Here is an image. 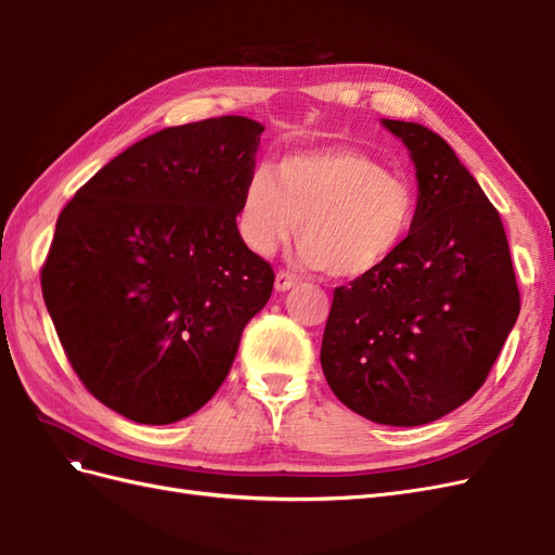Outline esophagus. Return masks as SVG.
Segmentation results:
<instances>
[{"label":"esophagus","instance_id":"obj_1","mask_svg":"<svg viewBox=\"0 0 555 555\" xmlns=\"http://www.w3.org/2000/svg\"><path fill=\"white\" fill-rule=\"evenodd\" d=\"M296 284V278L292 275V273H287V271H278V275H275V289L278 292H287V289H292Z\"/></svg>","mask_w":555,"mask_h":555}]
</instances>
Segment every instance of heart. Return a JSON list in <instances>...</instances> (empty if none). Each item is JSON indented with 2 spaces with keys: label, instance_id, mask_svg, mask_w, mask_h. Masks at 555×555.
<instances>
[{
  "label": "heart",
  "instance_id": "b5f03b06",
  "mask_svg": "<svg viewBox=\"0 0 555 555\" xmlns=\"http://www.w3.org/2000/svg\"><path fill=\"white\" fill-rule=\"evenodd\" d=\"M416 220L414 184L354 147L300 150L278 169L257 166L238 208L241 238L251 251L271 255L298 227L300 261L343 280L389 263Z\"/></svg>",
  "mask_w": 555,
  "mask_h": 555
}]
</instances>
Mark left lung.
Instances as JSON below:
<instances>
[{
    "label": "left lung",
    "instance_id": "left-lung-1",
    "mask_svg": "<svg viewBox=\"0 0 555 555\" xmlns=\"http://www.w3.org/2000/svg\"><path fill=\"white\" fill-rule=\"evenodd\" d=\"M382 122L414 159L418 220L389 263L333 289L319 359L349 410L422 426L481 389L520 294L500 215L449 143L422 125Z\"/></svg>",
    "mask_w": 555,
    "mask_h": 555
}]
</instances>
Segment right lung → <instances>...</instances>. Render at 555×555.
Masks as SVG:
<instances>
[{
	"label": "right lung",
	"instance_id": "add662e5",
	"mask_svg": "<svg viewBox=\"0 0 555 555\" xmlns=\"http://www.w3.org/2000/svg\"><path fill=\"white\" fill-rule=\"evenodd\" d=\"M263 127L162 129L94 173L57 217L41 292L82 386L137 424L180 422L220 389L275 273L236 215Z\"/></svg>",
	"mask_w": 555,
	"mask_h": 555
}]
</instances>
